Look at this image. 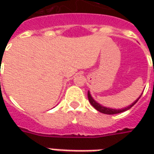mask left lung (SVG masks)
I'll return each instance as SVG.
<instances>
[{"mask_svg": "<svg viewBox=\"0 0 154 154\" xmlns=\"http://www.w3.org/2000/svg\"><path fill=\"white\" fill-rule=\"evenodd\" d=\"M142 94L140 95V97L142 96ZM87 97H88V100H89V101H90L91 105V106H92L96 110H97L98 111H100V113L106 114V115H115V114L122 113V112H124V111H126V110H129V109H130L134 105H135L136 102H137V101L139 100V98H140V97H139V98H138L136 100H134L131 105H129V106L125 107V108H122V109H112V108H109V107L103 106L102 105H100V104H99L98 102H97V101L92 98V97H91V95L89 91H88V93H87Z\"/></svg>", "mask_w": 154, "mask_h": 154, "instance_id": "obj_1", "label": "left lung"}]
</instances>
